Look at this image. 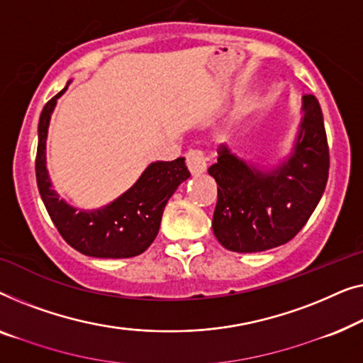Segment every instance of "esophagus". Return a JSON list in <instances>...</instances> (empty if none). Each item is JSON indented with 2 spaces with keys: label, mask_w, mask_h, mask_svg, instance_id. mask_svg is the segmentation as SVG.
<instances>
[{
  "label": "esophagus",
  "mask_w": 363,
  "mask_h": 363,
  "mask_svg": "<svg viewBox=\"0 0 363 363\" xmlns=\"http://www.w3.org/2000/svg\"><path fill=\"white\" fill-rule=\"evenodd\" d=\"M186 162H187L189 171H191V174L194 177L203 174V172H206V169H207L206 157H203L202 151H199V150L189 151L186 155Z\"/></svg>",
  "instance_id": "1"
}]
</instances>
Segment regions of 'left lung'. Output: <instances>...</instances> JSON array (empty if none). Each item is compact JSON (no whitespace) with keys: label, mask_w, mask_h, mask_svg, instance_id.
Returning a JSON list of instances; mask_svg holds the SVG:
<instances>
[{"label":"left lung","mask_w":363,"mask_h":363,"mask_svg":"<svg viewBox=\"0 0 363 363\" xmlns=\"http://www.w3.org/2000/svg\"><path fill=\"white\" fill-rule=\"evenodd\" d=\"M301 115L291 150L278 162L222 150L208 167L218 191L213 235L230 252H267L289 242L318 207L328 184L329 147L314 95L301 99Z\"/></svg>","instance_id":"1"}]
</instances>
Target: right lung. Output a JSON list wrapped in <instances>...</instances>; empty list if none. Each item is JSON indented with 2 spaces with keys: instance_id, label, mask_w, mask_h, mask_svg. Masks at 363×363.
<instances>
[{
  "instance_id": "add662e5",
  "label": "right lung",
  "mask_w": 363,
  "mask_h": 363,
  "mask_svg": "<svg viewBox=\"0 0 363 363\" xmlns=\"http://www.w3.org/2000/svg\"><path fill=\"white\" fill-rule=\"evenodd\" d=\"M67 82L43 108L38 126L35 179L54 225L77 252L95 258H131L145 252L160 232L162 212L176 189L191 177L184 157L147 164L130 189L96 208H79L60 199L48 169V133L57 100Z\"/></svg>"
}]
</instances>
